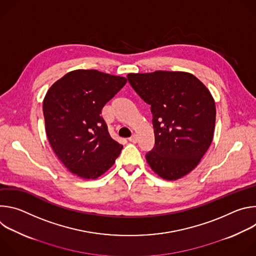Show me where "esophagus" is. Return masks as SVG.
<instances>
[{
  "instance_id": "34e87169",
  "label": "esophagus",
  "mask_w": 256,
  "mask_h": 256,
  "mask_svg": "<svg viewBox=\"0 0 256 256\" xmlns=\"http://www.w3.org/2000/svg\"><path fill=\"white\" fill-rule=\"evenodd\" d=\"M128 140L132 142H134V144L136 142H138V136H136V134H134L128 138Z\"/></svg>"
}]
</instances>
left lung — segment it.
<instances>
[{
    "instance_id": "left-lung-1",
    "label": "left lung",
    "mask_w": 256,
    "mask_h": 256,
    "mask_svg": "<svg viewBox=\"0 0 256 256\" xmlns=\"http://www.w3.org/2000/svg\"><path fill=\"white\" fill-rule=\"evenodd\" d=\"M128 80L151 105L155 147L146 155L165 180L192 172L212 142L216 104L210 90L188 72H130Z\"/></svg>"
}]
</instances>
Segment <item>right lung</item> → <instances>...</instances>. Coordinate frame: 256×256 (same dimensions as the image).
<instances>
[{
	"label": "right lung",
	"mask_w": 256,
	"mask_h": 256,
	"mask_svg": "<svg viewBox=\"0 0 256 256\" xmlns=\"http://www.w3.org/2000/svg\"><path fill=\"white\" fill-rule=\"evenodd\" d=\"M126 78L97 70H75L54 82L44 99L46 130L64 166L83 179H96L116 163L122 144L101 116L103 106Z\"/></svg>",
	"instance_id": "right-lung-1"
}]
</instances>
